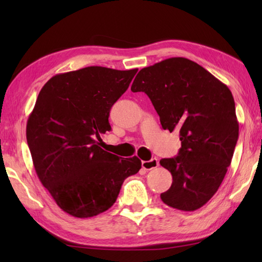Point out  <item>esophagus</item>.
<instances>
[{
  "label": "esophagus",
  "mask_w": 262,
  "mask_h": 262,
  "mask_svg": "<svg viewBox=\"0 0 262 262\" xmlns=\"http://www.w3.org/2000/svg\"><path fill=\"white\" fill-rule=\"evenodd\" d=\"M159 166V161L158 159H152L149 161H143L142 162V168L144 170H152Z\"/></svg>",
  "instance_id": "obj_1"
}]
</instances>
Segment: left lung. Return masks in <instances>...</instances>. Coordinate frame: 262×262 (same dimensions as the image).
<instances>
[{
  "mask_svg": "<svg viewBox=\"0 0 262 262\" xmlns=\"http://www.w3.org/2000/svg\"><path fill=\"white\" fill-rule=\"evenodd\" d=\"M130 90L146 93L163 129L180 134L177 157L160 161L172 174L161 199L179 210L200 208L219 190L238 138L230 89L192 60L172 57L142 69Z\"/></svg>",
  "mask_w": 262,
  "mask_h": 262,
  "instance_id": "8db88e82",
  "label": "left lung"
}]
</instances>
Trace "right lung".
Instances as JSON below:
<instances>
[{"instance_id":"add662e5","label":"right lung","mask_w":262,"mask_h":262,"mask_svg":"<svg viewBox=\"0 0 262 262\" xmlns=\"http://www.w3.org/2000/svg\"><path fill=\"white\" fill-rule=\"evenodd\" d=\"M137 71L89 66L53 76L39 92L27 142L39 180L65 213L79 219L103 213L126 178L140 171L137 157H117L96 141L111 129L110 109Z\"/></svg>"}]
</instances>
